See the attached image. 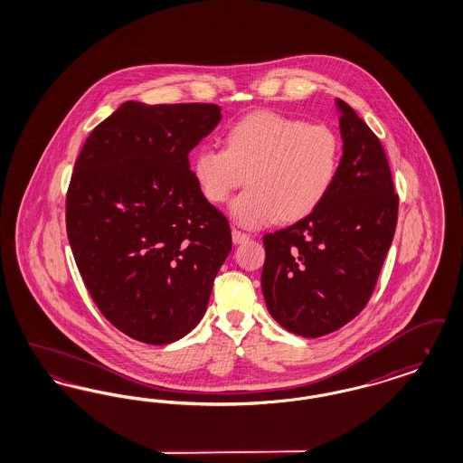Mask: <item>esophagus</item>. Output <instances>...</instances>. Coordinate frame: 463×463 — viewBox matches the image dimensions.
Instances as JSON below:
<instances>
[{
  "instance_id": "esophagus-1",
  "label": "esophagus",
  "mask_w": 463,
  "mask_h": 463,
  "mask_svg": "<svg viewBox=\"0 0 463 463\" xmlns=\"http://www.w3.org/2000/svg\"><path fill=\"white\" fill-rule=\"evenodd\" d=\"M248 240H250V234L242 232L240 229H232V241H234V244H241V242H246Z\"/></svg>"
}]
</instances>
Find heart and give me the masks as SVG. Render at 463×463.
Masks as SVG:
<instances>
[{"label": "heart", "instance_id": "obj_1", "mask_svg": "<svg viewBox=\"0 0 463 463\" xmlns=\"http://www.w3.org/2000/svg\"><path fill=\"white\" fill-rule=\"evenodd\" d=\"M225 147H203L193 172L208 201L222 204L248 180L250 189L232 203L244 227L304 221L330 196L342 165V138L328 125L272 110L236 121Z\"/></svg>", "mask_w": 463, "mask_h": 463}]
</instances>
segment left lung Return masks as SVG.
Wrapping results in <instances>:
<instances>
[{
  "instance_id": "8db88e82",
  "label": "left lung",
  "mask_w": 463,
  "mask_h": 463,
  "mask_svg": "<svg viewBox=\"0 0 463 463\" xmlns=\"http://www.w3.org/2000/svg\"><path fill=\"white\" fill-rule=\"evenodd\" d=\"M336 106L344 155L330 196L264 236L267 308L306 338L342 328L364 308L396 232L399 196L385 151L349 104Z\"/></svg>"
}]
</instances>
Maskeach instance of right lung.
<instances>
[{
  "label": "right lung",
  "mask_w": 463,
  "mask_h": 463,
  "mask_svg": "<svg viewBox=\"0 0 463 463\" xmlns=\"http://www.w3.org/2000/svg\"><path fill=\"white\" fill-rule=\"evenodd\" d=\"M221 118L215 104L130 100L76 159L67 240L95 306L138 342L165 345L193 330L232 248L229 221L189 165Z\"/></svg>",
  "instance_id": "right-lung-1"
}]
</instances>
